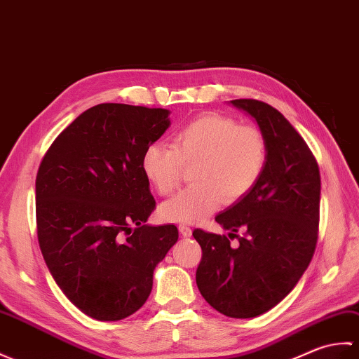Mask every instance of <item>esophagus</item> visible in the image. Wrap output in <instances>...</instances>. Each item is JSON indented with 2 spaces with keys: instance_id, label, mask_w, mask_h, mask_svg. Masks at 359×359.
<instances>
[{
  "instance_id": "esophagus-1",
  "label": "esophagus",
  "mask_w": 359,
  "mask_h": 359,
  "mask_svg": "<svg viewBox=\"0 0 359 359\" xmlns=\"http://www.w3.org/2000/svg\"><path fill=\"white\" fill-rule=\"evenodd\" d=\"M180 233L184 236V238H189V236H192V229H190L189 226H186V224H181L180 227Z\"/></svg>"
}]
</instances>
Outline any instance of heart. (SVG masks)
<instances>
[{
  "mask_svg": "<svg viewBox=\"0 0 359 359\" xmlns=\"http://www.w3.org/2000/svg\"><path fill=\"white\" fill-rule=\"evenodd\" d=\"M267 140L258 127L205 114L190 119L173 142L155 141L144 149L141 167L158 195L178 187L184 165H192L194 184L167 200L159 215L170 222H200L224 200H241L264 173Z\"/></svg>",
  "mask_w": 359,
  "mask_h": 359,
  "instance_id": "1",
  "label": "heart"
}]
</instances>
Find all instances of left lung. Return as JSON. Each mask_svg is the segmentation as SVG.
I'll return each instance as SVG.
<instances>
[{"label":"left lung","instance_id":"obj_1","mask_svg":"<svg viewBox=\"0 0 359 359\" xmlns=\"http://www.w3.org/2000/svg\"><path fill=\"white\" fill-rule=\"evenodd\" d=\"M230 102L264 133L267 164L257 186L215 218L229 237L243 230L240 246L230 248L226 235L194 230L203 250L196 285L219 313L255 318L287 297L312 261L321 177L306 141L275 107L258 100Z\"/></svg>","mask_w":359,"mask_h":359}]
</instances>
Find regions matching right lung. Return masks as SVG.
<instances>
[{
    "label": "right lung",
    "mask_w": 359,
    "mask_h": 359,
    "mask_svg": "<svg viewBox=\"0 0 359 359\" xmlns=\"http://www.w3.org/2000/svg\"><path fill=\"white\" fill-rule=\"evenodd\" d=\"M167 109L104 102L79 115L36 173L39 249L55 283L87 316L118 321L144 304L154 270L178 241L173 224L149 226L155 198L144 149L169 129Z\"/></svg>",
    "instance_id": "right-lung-1"
}]
</instances>
